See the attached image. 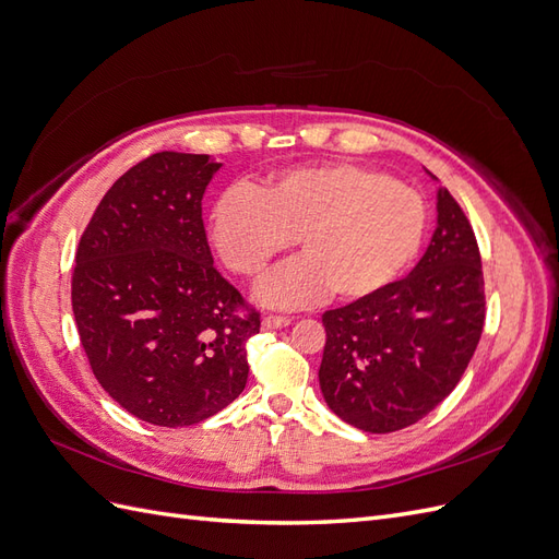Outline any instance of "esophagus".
<instances>
[{"mask_svg": "<svg viewBox=\"0 0 559 559\" xmlns=\"http://www.w3.org/2000/svg\"><path fill=\"white\" fill-rule=\"evenodd\" d=\"M289 324H292V317H286V314L263 317V329H282V326H289Z\"/></svg>", "mask_w": 559, "mask_h": 559, "instance_id": "34e87169", "label": "esophagus"}]
</instances>
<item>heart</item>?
<instances>
[{
  "instance_id": "heart-1",
  "label": "heart",
  "mask_w": 559,
  "mask_h": 559,
  "mask_svg": "<svg viewBox=\"0 0 559 559\" xmlns=\"http://www.w3.org/2000/svg\"><path fill=\"white\" fill-rule=\"evenodd\" d=\"M429 224L413 186L352 163L302 165L259 189L235 186L212 212L218 257L249 282L263 280L296 240L300 261L267 282L277 306L380 292L413 263Z\"/></svg>"
}]
</instances>
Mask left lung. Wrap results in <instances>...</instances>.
Segmentation results:
<instances>
[{
	"mask_svg": "<svg viewBox=\"0 0 559 559\" xmlns=\"http://www.w3.org/2000/svg\"><path fill=\"white\" fill-rule=\"evenodd\" d=\"M321 321L319 386L347 425L392 433L452 392L480 341L485 280L476 235L448 189H438V226L413 273Z\"/></svg>",
	"mask_w": 559,
	"mask_h": 559,
	"instance_id": "obj_1",
	"label": "left lung"
}]
</instances>
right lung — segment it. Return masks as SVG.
<instances>
[{"instance_id":"obj_1","label":"right lung","mask_w":559,"mask_h":559,"mask_svg":"<svg viewBox=\"0 0 559 559\" xmlns=\"http://www.w3.org/2000/svg\"><path fill=\"white\" fill-rule=\"evenodd\" d=\"M222 163L160 151L116 179L83 230L72 310L93 376L156 427H191L242 394L261 312L214 267L202 195Z\"/></svg>"}]
</instances>
